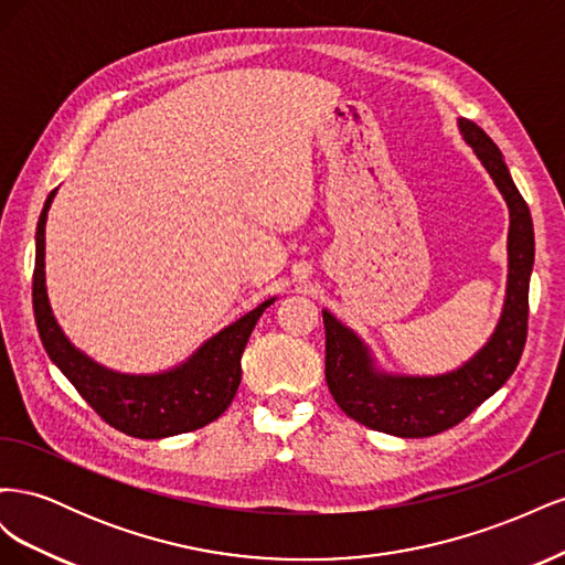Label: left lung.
Returning <instances> with one entry per match:
<instances>
[{
  "label": "left lung",
  "mask_w": 565,
  "mask_h": 565,
  "mask_svg": "<svg viewBox=\"0 0 565 565\" xmlns=\"http://www.w3.org/2000/svg\"><path fill=\"white\" fill-rule=\"evenodd\" d=\"M459 134L488 169L509 207L507 297L498 328L465 365L434 377L391 374L377 367L365 341L330 311L324 322V380L344 413L401 438H424L450 429L488 401L514 374L527 334V289L535 262L533 218L490 136L459 117Z\"/></svg>",
  "instance_id": "left-lung-1"
}]
</instances>
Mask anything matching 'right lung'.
<instances>
[{"label":"right lung","mask_w":565,"mask_h":565,"mask_svg":"<svg viewBox=\"0 0 565 565\" xmlns=\"http://www.w3.org/2000/svg\"><path fill=\"white\" fill-rule=\"evenodd\" d=\"M51 191L38 221L35 276H32V309L42 344L71 384L96 413L117 431L134 438H167L214 422L226 413L241 386V358L256 320L276 301L266 299L254 311L210 337L185 363L158 374H125L108 370L82 353L61 330L51 311L44 276V226Z\"/></svg>","instance_id":"right-lung-1"}]
</instances>
